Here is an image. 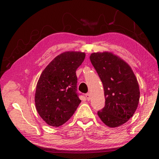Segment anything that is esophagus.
Returning a JSON list of instances; mask_svg holds the SVG:
<instances>
[{"label": "esophagus", "instance_id": "esophagus-1", "mask_svg": "<svg viewBox=\"0 0 159 159\" xmlns=\"http://www.w3.org/2000/svg\"><path fill=\"white\" fill-rule=\"evenodd\" d=\"M85 98H86V99H88V101H89L90 99V93H86V94H85Z\"/></svg>", "mask_w": 159, "mask_h": 159}]
</instances>
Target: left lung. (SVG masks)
<instances>
[{
  "mask_svg": "<svg viewBox=\"0 0 159 159\" xmlns=\"http://www.w3.org/2000/svg\"><path fill=\"white\" fill-rule=\"evenodd\" d=\"M90 61L102 82L105 105L98 112L102 121L111 128L124 124L138 108L139 88L128 64L111 52L91 54Z\"/></svg>",
  "mask_w": 159,
  "mask_h": 159,
  "instance_id": "8db88e82",
  "label": "left lung"
}]
</instances>
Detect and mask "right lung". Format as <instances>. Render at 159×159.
I'll return each mask as SVG.
<instances>
[{
	"label": "right lung",
	"instance_id": "1",
	"mask_svg": "<svg viewBox=\"0 0 159 159\" xmlns=\"http://www.w3.org/2000/svg\"><path fill=\"white\" fill-rule=\"evenodd\" d=\"M85 57L84 52H65L43 71L37 83L35 104L40 116L49 125H63L81 102L77 93L76 71Z\"/></svg>",
	"mask_w": 159,
	"mask_h": 159
}]
</instances>
